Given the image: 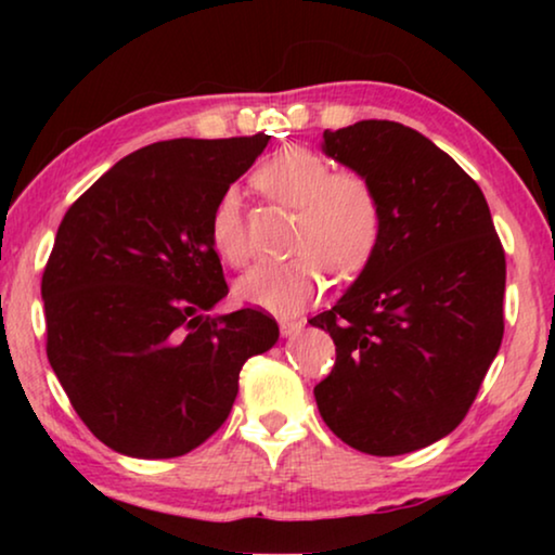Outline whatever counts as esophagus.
Returning <instances> with one entry per match:
<instances>
[{
    "label": "esophagus",
    "instance_id": "1",
    "mask_svg": "<svg viewBox=\"0 0 555 555\" xmlns=\"http://www.w3.org/2000/svg\"><path fill=\"white\" fill-rule=\"evenodd\" d=\"M302 328V321H280V333H283V336H293V333H298Z\"/></svg>",
    "mask_w": 555,
    "mask_h": 555
}]
</instances>
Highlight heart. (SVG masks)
Listing matches in <instances>:
<instances>
[{
  "instance_id": "b5f03b06",
  "label": "heart",
  "mask_w": 555,
  "mask_h": 555,
  "mask_svg": "<svg viewBox=\"0 0 555 555\" xmlns=\"http://www.w3.org/2000/svg\"><path fill=\"white\" fill-rule=\"evenodd\" d=\"M253 184L268 199L298 211L291 240V253L298 255L249 270L237 283L242 302L293 315L323 293L328 272L338 283H351L376 260L384 240V202L366 173L333 171L318 151L285 146L257 166ZM209 242L232 268L249 260L247 227L234 189L215 202Z\"/></svg>"
}]
</instances>
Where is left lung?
Listing matches in <instances>:
<instances>
[{"instance_id": "left-lung-1", "label": "left lung", "mask_w": 555, "mask_h": 555, "mask_svg": "<svg viewBox=\"0 0 555 555\" xmlns=\"http://www.w3.org/2000/svg\"><path fill=\"white\" fill-rule=\"evenodd\" d=\"M323 151L366 173L384 202L376 260L310 323L336 363L318 412L353 450L393 457L457 427L503 340L505 249L482 189L397 120L323 131Z\"/></svg>"}]
</instances>
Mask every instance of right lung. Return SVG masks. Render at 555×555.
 <instances>
[{
  "label": "right lung",
  "mask_w": 555,
  "mask_h": 555,
  "mask_svg": "<svg viewBox=\"0 0 555 555\" xmlns=\"http://www.w3.org/2000/svg\"><path fill=\"white\" fill-rule=\"evenodd\" d=\"M268 141L151 143L65 211L42 272L48 359L111 450H196L230 416L245 361L275 346L278 323L260 308L207 315L230 293L209 215Z\"/></svg>",
  "instance_id": "right-lung-1"
}]
</instances>
